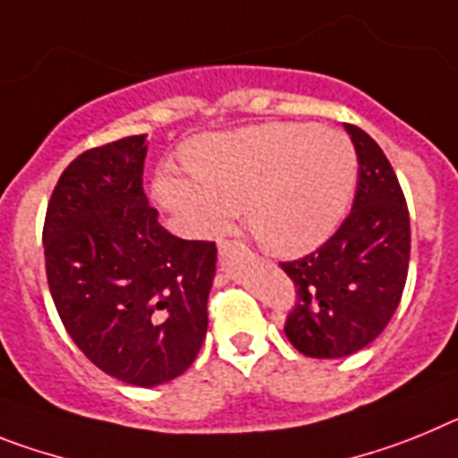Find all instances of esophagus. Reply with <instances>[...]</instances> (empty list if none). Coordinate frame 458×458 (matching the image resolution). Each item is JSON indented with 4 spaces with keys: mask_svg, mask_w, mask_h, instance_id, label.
Returning a JSON list of instances; mask_svg holds the SVG:
<instances>
[{
    "mask_svg": "<svg viewBox=\"0 0 458 458\" xmlns=\"http://www.w3.org/2000/svg\"><path fill=\"white\" fill-rule=\"evenodd\" d=\"M218 251H221L224 258H230L233 253H244L246 246L242 244V242H221V244H218Z\"/></svg>",
    "mask_w": 458,
    "mask_h": 458,
    "instance_id": "1",
    "label": "esophagus"
}]
</instances>
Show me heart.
<instances>
[{"label":"heart","mask_w":458,"mask_h":458,"mask_svg":"<svg viewBox=\"0 0 458 458\" xmlns=\"http://www.w3.org/2000/svg\"><path fill=\"white\" fill-rule=\"evenodd\" d=\"M189 170L161 165L152 193L191 237L224 233L244 207L258 244L301 256L345 216L357 184L348 135L306 122H274L205 135L184 149Z\"/></svg>","instance_id":"1"}]
</instances>
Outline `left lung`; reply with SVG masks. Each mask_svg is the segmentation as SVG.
I'll return each instance as SVG.
<instances>
[{
	"label": "left lung",
	"mask_w": 458,
	"mask_h": 458,
	"mask_svg": "<svg viewBox=\"0 0 458 458\" xmlns=\"http://www.w3.org/2000/svg\"><path fill=\"white\" fill-rule=\"evenodd\" d=\"M345 131L360 163L352 209L320 249L281 262L295 284L285 336L318 360L352 355L387 327L411 260V216L392 163L360 126Z\"/></svg>",
	"instance_id": "obj_1"
}]
</instances>
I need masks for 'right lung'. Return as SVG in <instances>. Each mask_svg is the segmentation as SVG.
<instances>
[{
	"mask_svg": "<svg viewBox=\"0 0 458 458\" xmlns=\"http://www.w3.org/2000/svg\"><path fill=\"white\" fill-rule=\"evenodd\" d=\"M147 135L87 149L47 202L46 274L64 327L91 364L135 387L182 376L207 334L214 242L158 224L142 189Z\"/></svg>",
	"mask_w": 458,
	"mask_h": 458,
	"instance_id": "obj_1",
	"label": "right lung"
}]
</instances>
